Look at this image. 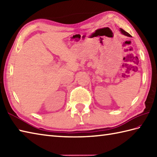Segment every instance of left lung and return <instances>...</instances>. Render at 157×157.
<instances>
[{
    "label": "left lung",
    "instance_id": "8db88e82",
    "mask_svg": "<svg viewBox=\"0 0 157 157\" xmlns=\"http://www.w3.org/2000/svg\"><path fill=\"white\" fill-rule=\"evenodd\" d=\"M120 31H121V32L123 34H124V35H125V36H129V37H130V36H131V35H130L129 33H128L127 32H125V30H123V29H120Z\"/></svg>",
    "mask_w": 157,
    "mask_h": 157
}]
</instances>
